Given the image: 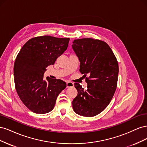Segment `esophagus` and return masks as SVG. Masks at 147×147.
Here are the masks:
<instances>
[{
	"label": "esophagus",
	"instance_id": "obj_1",
	"mask_svg": "<svg viewBox=\"0 0 147 147\" xmlns=\"http://www.w3.org/2000/svg\"><path fill=\"white\" fill-rule=\"evenodd\" d=\"M67 88H71V87H73L74 86V84L72 82H67Z\"/></svg>",
	"mask_w": 147,
	"mask_h": 147
}]
</instances>
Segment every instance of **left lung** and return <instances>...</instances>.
Wrapping results in <instances>:
<instances>
[{"label": "left lung", "instance_id": "8db88e82", "mask_svg": "<svg viewBox=\"0 0 147 147\" xmlns=\"http://www.w3.org/2000/svg\"><path fill=\"white\" fill-rule=\"evenodd\" d=\"M72 47L80 62V71L85 77L88 75L86 91L80 84H74L78 94L72 101V107L81 116L94 117L107 107L116 91L118 62L108 44L99 40H74Z\"/></svg>", "mask_w": 147, "mask_h": 147}]
</instances>
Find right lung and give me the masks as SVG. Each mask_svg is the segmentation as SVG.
I'll return each mask as SVG.
<instances>
[{
  "mask_svg": "<svg viewBox=\"0 0 147 147\" xmlns=\"http://www.w3.org/2000/svg\"><path fill=\"white\" fill-rule=\"evenodd\" d=\"M69 38L45 36L31 38L21 48L15 61L13 74L16 92L23 104L32 112H51L57 96L66 83L43 74L67 50Z\"/></svg>",
  "mask_w": 147,
  "mask_h": 147,
  "instance_id": "add662e5",
  "label": "right lung"
}]
</instances>
